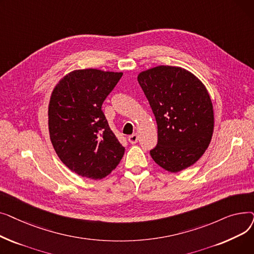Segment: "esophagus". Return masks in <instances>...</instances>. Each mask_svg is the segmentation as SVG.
<instances>
[{
  "mask_svg": "<svg viewBox=\"0 0 254 254\" xmlns=\"http://www.w3.org/2000/svg\"><path fill=\"white\" fill-rule=\"evenodd\" d=\"M128 142L129 143H131V144H136L137 142H138V140H139V136L137 135V134H134V135H130V136H128Z\"/></svg>",
  "mask_w": 254,
  "mask_h": 254,
  "instance_id": "1",
  "label": "esophagus"
}]
</instances>
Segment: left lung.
Segmentation results:
<instances>
[{
	"instance_id": "8db88e82",
	"label": "left lung",
	"mask_w": 254,
	"mask_h": 254,
	"mask_svg": "<svg viewBox=\"0 0 254 254\" xmlns=\"http://www.w3.org/2000/svg\"><path fill=\"white\" fill-rule=\"evenodd\" d=\"M138 82L157 124V145L150 150L153 161L171 173L192 166L208 148L214 129L206 86L191 72L172 65L143 71Z\"/></svg>"
}]
</instances>
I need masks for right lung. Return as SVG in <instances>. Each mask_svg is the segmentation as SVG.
Masks as SVG:
<instances>
[{
    "label": "right lung",
    "instance_id": "1",
    "mask_svg": "<svg viewBox=\"0 0 254 254\" xmlns=\"http://www.w3.org/2000/svg\"><path fill=\"white\" fill-rule=\"evenodd\" d=\"M122 72L75 70L53 88L48 106L50 141L61 161L79 176L109 175L125 154L102 111Z\"/></svg>",
    "mask_w": 254,
    "mask_h": 254
}]
</instances>
